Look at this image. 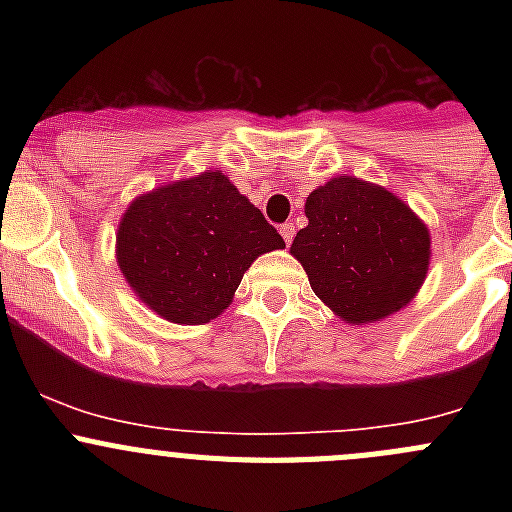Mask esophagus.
Here are the masks:
<instances>
[{
  "label": "esophagus",
  "mask_w": 512,
  "mask_h": 512,
  "mask_svg": "<svg viewBox=\"0 0 512 512\" xmlns=\"http://www.w3.org/2000/svg\"><path fill=\"white\" fill-rule=\"evenodd\" d=\"M280 235L285 237V242L289 245V242H292V237H294V225H292V223L280 225Z\"/></svg>",
  "instance_id": "1"
}]
</instances>
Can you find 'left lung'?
<instances>
[{
	"label": "left lung",
	"mask_w": 512,
	"mask_h": 512,
	"mask_svg": "<svg viewBox=\"0 0 512 512\" xmlns=\"http://www.w3.org/2000/svg\"><path fill=\"white\" fill-rule=\"evenodd\" d=\"M294 237L314 294L349 324L381 322L416 297L431 260L421 218L386 188L337 175L312 190Z\"/></svg>",
	"instance_id": "8db88e82"
}]
</instances>
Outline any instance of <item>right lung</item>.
<instances>
[{"label": "right lung", "instance_id": "add662e5", "mask_svg": "<svg viewBox=\"0 0 512 512\" xmlns=\"http://www.w3.org/2000/svg\"><path fill=\"white\" fill-rule=\"evenodd\" d=\"M285 240L220 170L175 180L128 205L116 260L133 292L175 324H205L252 262Z\"/></svg>", "mask_w": 512, "mask_h": 512}]
</instances>
